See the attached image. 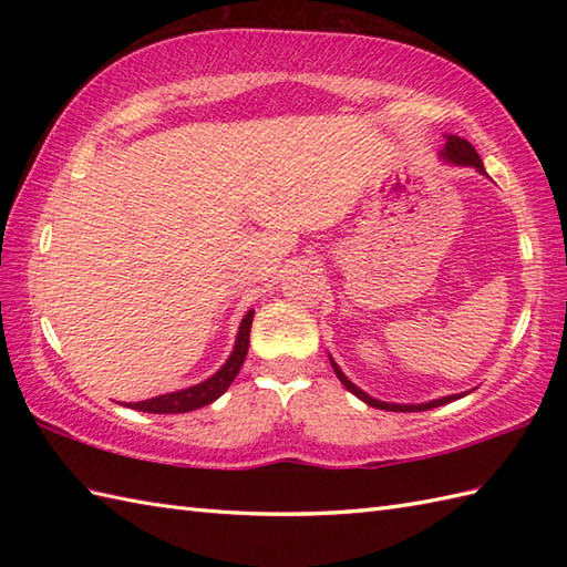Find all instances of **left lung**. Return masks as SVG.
Masks as SVG:
<instances>
[{
	"mask_svg": "<svg viewBox=\"0 0 567 567\" xmlns=\"http://www.w3.org/2000/svg\"><path fill=\"white\" fill-rule=\"evenodd\" d=\"M441 155H443L445 161H451V163H455V165H473V167H477L480 173H485L483 161H480L477 151H475L473 146H470V143H467L465 138L449 136V143H445V148H443V153H441ZM331 368H333L336 375H339V380L343 382V388H346L348 392H353V394L358 396V400H363L365 404L375 406V409H388V412H424V409H433V406L449 404V402H453V400H461V396H463V394H451V396H441V400H433V402H426V404H388V402L372 400L370 394H365L363 390H358L355 384L343 375L341 368L333 363V360H331Z\"/></svg>",
	"mask_w": 567,
	"mask_h": 567,
	"instance_id": "obj_1",
	"label": "left lung"
}]
</instances>
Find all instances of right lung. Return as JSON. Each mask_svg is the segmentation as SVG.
Wrapping results in <instances>:
<instances>
[{"mask_svg":"<svg viewBox=\"0 0 567 567\" xmlns=\"http://www.w3.org/2000/svg\"><path fill=\"white\" fill-rule=\"evenodd\" d=\"M252 315H256V311H248L244 321H240L238 339H236L231 358H228L226 365L219 372H214L209 380L195 384V388L179 390V392H173V394H161V396H153V400L136 402V404H128V406L138 409V412H148V414H185V412H192V409L207 406L214 400H219V396L228 390V384L236 380L238 370L246 360L248 343H250Z\"/></svg>","mask_w":567,"mask_h":567,"instance_id":"add662e5","label":"right lung"}]
</instances>
